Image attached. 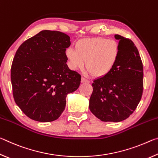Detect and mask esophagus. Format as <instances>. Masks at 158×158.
<instances>
[{
  "label": "esophagus",
  "instance_id": "34e87169",
  "mask_svg": "<svg viewBox=\"0 0 158 158\" xmlns=\"http://www.w3.org/2000/svg\"><path fill=\"white\" fill-rule=\"evenodd\" d=\"M81 83H88V84H89V83H90V81L89 80L85 79L84 78H81Z\"/></svg>",
  "mask_w": 158,
  "mask_h": 158
}]
</instances>
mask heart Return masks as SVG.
Masks as SVG:
<instances>
[{"label": "heart", "mask_w": 158, "mask_h": 158, "mask_svg": "<svg viewBox=\"0 0 158 158\" xmlns=\"http://www.w3.org/2000/svg\"><path fill=\"white\" fill-rule=\"evenodd\" d=\"M119 50L118 43L113 40L90 37L79 40L76 42L75 49L68 48L65 54L72 69H81L85 64L88 74L102 77L114 68Z\"/></svg>", "instance_id": "b5f03b06"}]
</instances>
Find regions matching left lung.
<instances>
[{
  "label": "left lung",
  "mask_w": 158,
  "mask_h": 158,
  "mask_svg": "<svg viewBox=\"0 0 158 158\" xmlns=\"http://www.w3.org/2000/svg\"><path fill=\"white\" fill-rule=\"evenodd\" d=\"M119 55L110 73L95 79L89 109L104 122L127 118L139 103L143 93V64L133 42L119 35Z\"/></svg>",
  "instance_id": "obj_1"
}]
</instances>
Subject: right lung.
<instances>
[{
  "mask_svg": "<svg viewBox=\"0 0 158 158\" xmlns=\"http://www.w3.org/2000/svg\"><path fill=\"white\" fill-rule=\"evenodd\" d=\"M70 37L59 31L44 30L21 44L11 68L13 97L17 106L34 121L58 119L66 97L78 89L81 75L66 64Z\"/></svg>",
  "mask_w": 158,
  "mask_h": 158,
  "instance_id": "obj_1",
  "label": "right lung"
}]
</instances>
